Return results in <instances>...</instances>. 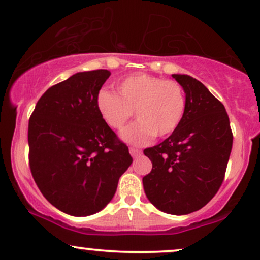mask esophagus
Wrapping results in <instances>:
<instances>
[{
	"instance_id": "obj_1",
	"label": "esophagus",
	"mask_w": 260,
	"mask_h": 260,
	"mask_svg": "<svg viewBox=\"0 0 260 260\" xmlns=\"http://www.w3.org/2000/svg\"><path fill=\"white\" fill-rule=\"evenodd\" d=\"M130 154L133 155L134 158H136V157H139V155H141V149H139V148H134V147H130Z\"/></svg>"
}]
</instances>
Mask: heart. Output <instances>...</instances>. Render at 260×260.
<instances>
[{
    "label": "heart",
    "instance_id": "obj_1",
    "mask_svg": "<svg viewBox=\"0 0 260 260\" xmlns=\"http://www.w3.org/2000/svg\"><path fill=\"white\" fill-rule=\"evenodd\" d=\"M96 108L109 127L120 130L134 111L139 120L121 133L131 145H146L157 135L166 137L179 127L186 112V94L179 82L149 74H133L117 84V94L102 90Z\"/></svg>",
    "mask_w": 260,
    "mask_h": 260
}]
</instances>
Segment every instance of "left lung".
Listing matches in <instances>:
<instances>
[{"instance_id":"8db88e82","label":"left lung","mask_w":260,"mask_h":260,"mask_svg":"<svg viewBox=\"0 0 260 260\" xmlns=\"http://www.w3.org/2000/svg\"><path fill=\"white\" fill-rule=\"evenodd\" d=\"M186 93V112L168 139L146 148L151 173L143 176L149 202L161 212L190 214L203 208L224 181L233 148L225 107L197 79L173 74Z\"/></svg>"}]
</instances>
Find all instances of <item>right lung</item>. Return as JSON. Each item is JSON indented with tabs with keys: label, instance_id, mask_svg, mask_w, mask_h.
<instances>
[{
	"label": "right lung",
	"instance_id": "add662e5",
	"mask_svg": "<svg viewBox=\"0 0 260 260\" xmlns=\"http://www.w3.org/2000/svg\"><path fill=\"white\" fill-rule=\"evenodd\" d=\"M111 75L76 73L40 97L29 120V166L46 200L73 216L102 210L133 163L129 148L101 118L96 97Z\"/></svg>",
	"mask_w": 260,
	"mask_h": 260
}]
</instances>
